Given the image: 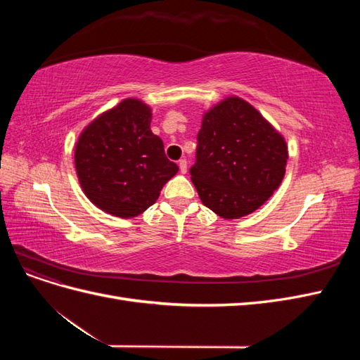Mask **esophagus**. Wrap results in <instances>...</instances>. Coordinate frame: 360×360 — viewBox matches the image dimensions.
I'll return each instance as SVG.
<instances>
[{
    "mask_svg": "<svg viewBox=\"0 0 360 360\" xmlns=\"http://www.w3.org/2000/svg\"><path fill=\"white\" fill-rule=\"evenodd\" d=\"M179 167H180V172L181 174H186V171H188V162H186V159H180L179 160Z\"/></svg>",
    "mask_w": 360,
    "mask_h": 360,
    "instance_id": "1",
    "label": "esophagus"
}]
</instances>
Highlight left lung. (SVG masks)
I'll return each mask as SVG.
<instances>
[{
    "instance_id": "8db88e82",
    "label": "left lung",
    "mask_w": 360,
    "mask_h": 360,
    "mask_svg": "<svg viewBox=\"0 0 360 360\" xmlns=\"http://www.w3.org/2000/svg\"><path fill=\"white\" fill-rule=\"evenodd\" d=\"M197 139L191 180L202 204L224 219L257 210L284 179V138L238 97H228L204 115Z\"/></svg>"
}]
</instances>
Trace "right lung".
I'll list each match as a JSON object with an SVG mask.
<instances>
[{
	"label": "right lung",
	"mask_w": 360,
	"mask_h": 360,
	"mask_svg": "<svg viewBox=\"0 0 360 360\" xmlns=\"http://www.w3.org/2000/svg\"><path fill=\"white\" fill-rule=\"evenodd\" d=\"M151 110L126 99L84 129L75 150V167L89 200L118 217H135L159 198L179 167L165 156L162 139L151 132Z\"/></svg>",
	"instance_id": "obj_1"
}]
</instances>
